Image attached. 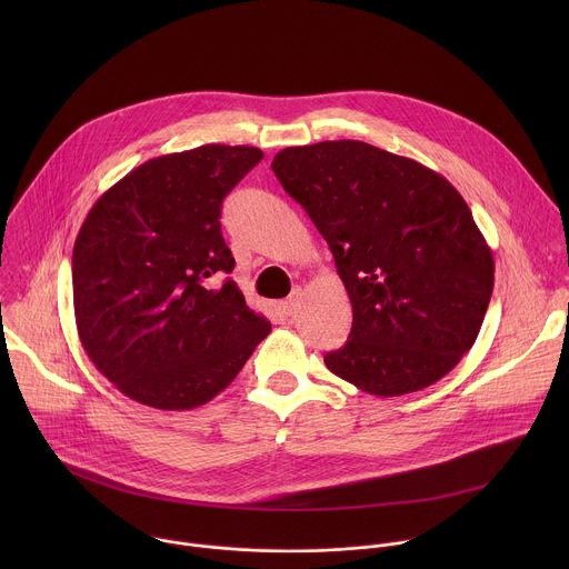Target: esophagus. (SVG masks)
Segmentation results:
<instances>
[{"label": "esophagus", "mask_w": 569, "mask_h": 569, "mask_svg": "<svg viewBox=\"0 0 569 569\" xmlns=\"http://www.w3.org/2000/svg\"><path fill=\"white\" fill-rule=\"evenodd\" d=\"M300 302H302V291L296 289L287 300L280 302V311H282L284 316H296L298 309H300Z\"/></svg>", "instance_id": "esophagus-1"}]
</instances>
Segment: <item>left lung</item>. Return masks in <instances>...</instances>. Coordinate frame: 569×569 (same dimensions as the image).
I'll use <instances>...</instances> for the list:
<instances>
[{
  "mask_svg": "<svg viewBox=\"0 0 569 569\" xmlns=\"http://www.w3.org/2000/svg\"><path fill=\"white\" fill-rule=\"evenodd\" d=\"M271 168L332 251L352 305L326 368L375 397L429 388L471 350L495 262L462 194L436 170L359 140L280 151Z\"/></svg>",
  "mask_w": 569,
  "mask_h": 569,
  "instance_id": "left-lung-1",
  "label": "left lung"
}]
</instances>
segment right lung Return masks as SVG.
<instances>
[{
  "instance_id": "add662e5",
  "label": "right lung",
  "mask_w": 569,
  "mask_h": 569,
  "mask_svg": "<svg viewBox=\"0 0 569 569\" xmlns=\"http://www.w3.org/2000/svg\"><path fill=\"white\" fill-rule=\"evenodd\" d=\"M262 160L203 144L153 158L87 212L72 253L82 348L124 397L181 411L212 401L271 332L244 305L221 234V203Z\"/></svg>"
}]
</instances>
